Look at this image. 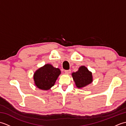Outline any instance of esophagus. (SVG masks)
<instances>
[{"label":"esophagus","instance_id":"1","mask_svg":"<svg viewBox=\"0 0 126 126\" xmlns=\"http://www.w3.org/2000/svg\"><path fill=\"white\" fill-rule=\"evenodd\" d=\"M64 73H65L66 74H70V73H71V70H65V71H64Z\"/></svg>","mask_w":126,"mask_h":126}]
</instances>
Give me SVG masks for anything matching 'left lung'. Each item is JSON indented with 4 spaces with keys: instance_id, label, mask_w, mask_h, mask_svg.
I'll use <instances>...</instances> for the list:
<instances>
[{
    "instance_id": "left-lung-1",
    "label": "left lung",
    "mask_w": 126,
    "mask_h": 126,
    "mask_svg": "<svg viewBox=\"0 0 126 126\" xmlns=\"http://www.w3.org/2000/svg\"><path fill=\"white\" fill-rule=\"evenodd\" d=\"M72 76L76 87L79 88H83L93 82L92 72L85 66H80L78 71L72 74Z\"/></svg>"
}]
</instances>
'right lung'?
<instances>
[{
    "label": "right lung",
    "mask_w": 126,
    "mask_h": 126,
    "mask_svg": "<svg viewBox=\"0 0 126 126\" xmlns=\"http://www.w3.org/2000/svg\"><path fill=\"white\" fill-rule=\"evenodd\" d=\"M60 74V69L53 67L50 64H47L34 73L33 75L34 84L40 89L49 90L54 85Z\"/></svg>",
    "instance_id": "1"
}]
</instances>
